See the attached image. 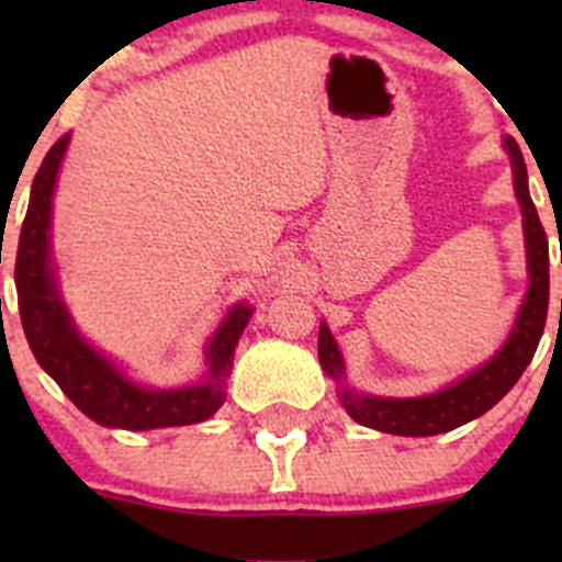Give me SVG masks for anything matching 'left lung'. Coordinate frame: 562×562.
I'll return each mask as SVG.
<instances>
[{
  "label": "left lung",
  "instance_id": "left-lung-1",
  "mask_svg": "<svg viewBox=\"0 0 562 562\" xmlns=\"http://www.w3.org/2000/svg\"><path fill=\"white\" fill-rule=\"evenodd\" d=\"M503 146H506L508 160H512L514 195H517L519 209H522L527 255V293L522 304H519L512 334L501 345V350H495V356L464 372L449 386L422 396H381L364 394V391L348 386L345 359L339 353L337 339L331 337L326 323H321L317 359H321L323 372L337 383V396L345 411H348V416L359 422L361 427L389 435H405V438H427V435L449 432V429L462 427V424L473 422V418L484 416L490 407H495L514 389V383L522 378L525 367L530 364L549 310V241L536 206H532L530 190H527L522 151H519L517 140L512 135L503 138Z\"/></svg>",
  "mask_w": 562,
  "mask_h": 562
}]
</instances>
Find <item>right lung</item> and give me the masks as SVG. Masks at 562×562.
<instances>
[{"instance_id": "obj_1", "label": "right lung", "mask_w": 562, "mask_h": 562, "mask_svg": "<svg viewBox=\"0 0 562 562\" xmlns=\"http://www.w3.org/2000/svg\"><path fill=\"white\" fill-rule=\"evenodd\" d=\"M70 133L61 135L45 155L32 181L30 209L21 225L15 252V291L26 342L37 364L59 383L72 405L92 422L111 429L184 427L212 418L225 402V381L234 370V350L247 328L252 307L234 304L206 342V372L201 381L179 389H157L133 381L103 350L94 348L72 321L50 249L54 190L65 160Z\"/></svg>"}]
</instances>
